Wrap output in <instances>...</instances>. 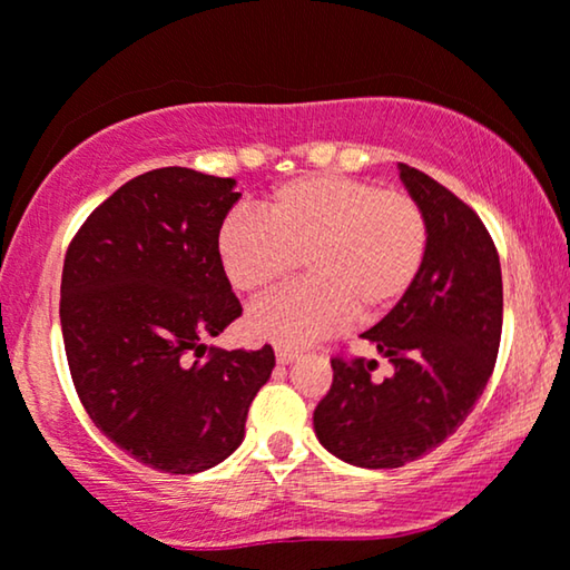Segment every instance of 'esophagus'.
<instances>
[{
    "label": "esophagus",
    "mask_w": 570,
    "mask_h": 570,
    "mask_svg": "<svg viewBox=\"0 0 570 570\" xmlns=\"http://www.w3.org/2000/svg\"><path fill=\"white\" fill-rule=\"evenodd\" d=\"M275 357H277V363H279V365H291V363L298 361V350H291V347H277V350H275Z\"/></svg>",
    "instance_id": "34e87169"
}]
</instances>
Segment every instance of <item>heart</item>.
I'll return each instance as SVG.
<instances>
[{"label": "heart", "mask_w": 570, "mask_h": 570, "mask_svg": "<svg viewBox=\"0 0 570 570\" xmlns=\"http://www.w3.org/2000/svg\"><path fill=\"white\" fill-rule=\"evenodd\" d=\"M217 259L233 291L262 298L291 275L306 283L248 314L254 337L303 347L350 318H379L423 269L428 220L410 194L340 174H308L272 189L262 217L230 213L217 228Z\"/></svg>", "instance_id": "obj_1"}]
</instances>
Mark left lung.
Wrapping results in <instances>:
<instances>
[{
	"instance_id": "left-lung-1",
	"label": "left lung",
	"mask_w": 570,
	"mask_h": 570,
	"mask_svg": "<svg viewBox=\"0 0 570 570\" xmlns=\"http://www.w3.org/2000/svg\"><path fill=\"white\" fill-rule=\"evenodd\" d=\"M404 189L428 220V254L407 295L363 332L376 361H332V389L314 410L322 446L365 470H394L441 446L470 415L493 373L503 279L493 238L472 207L423 170L400 163Z\"/></svg>"
}]
</instances>
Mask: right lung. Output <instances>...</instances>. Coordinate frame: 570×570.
Returning <instances> with one entry per match:
<instances>
[{"mask_svg": "<svg viewBox=\"0 0 570 570\" xmlns=\"http://www.w3.org/2000/svg\"><path fill=\"white\" fill-rule=\"evenodd\" d=\"M236 178L158 168L116 189L69 244L61 334L100 433L158 472L197 474L240 446L275 353L215 350L240 303L217 259Z\"/></svg>", "mask_w": 570, "mask_h": 570, "instance_id": "right-lung-1", "label": "right lung"}]
</instances>
